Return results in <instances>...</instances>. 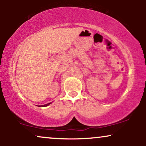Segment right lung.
<instances>
[{"instance_id":"1","label":"right lung","mask_w":146,"mask_h":146,"mask_svg":"<svg viewBox=\"0 0 146 146\" xmlns=\"http://www.w3.org/2000/svg\"><path fill=\"white\" fill-rule=\"evenodd\" d=\"M51 103H48V104H44V105H43V106H48ZM40 106L41 107V106Z\"/></svg>"}]
</instances>
